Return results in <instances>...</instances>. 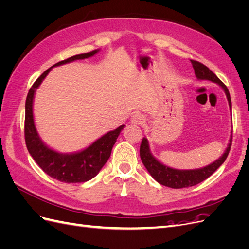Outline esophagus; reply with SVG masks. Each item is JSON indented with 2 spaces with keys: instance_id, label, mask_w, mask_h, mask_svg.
<instances>
[{
  "instance_id": "1",
  "label": "esophagus",
  "mask_w": 249,
  "mask_h": 249,
  "mask_svg": "<svg viewBox=\"0 0 249 249\" xmlns=\"http://www.w3.org/2000/svg\"><path fill=\"white\" fill-rule=\"evenodd\" d=\"M131 123L136 124V125H141L145 123V117L143 116L141 113H136V114H134L131 118Z\"/></svg>"
}]
</instances>
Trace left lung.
<instances>
[{
  "label": "left lung",
  "mask_w": 249,
  "mask_h": 249,
  "mask_svg": "<svg viewBox=\"0 0 249 249\" xmlns=\"http://www.w3.org/2000/svg\"><path fill=\"white\" fill-rule=\"evenodd\" d=\"M191 64L195 72V77L198 80H208L216 84L219 85L223 91L227 95V99L229 102V106L231 109V95L229 92L228 87L225 86L223 83L218 79L216 74L210 71L206 65L201 64L200 62L194 61L191 60ZM231 135L230 138V142L228 144L227 149L224 150L222 156L211 163L205 167L196 168V169H176L169 166H166L163 163H161L159 160L156 159L153 156L152 152H150L149 147V142L146 137H143L141 145H140V158L141 161L144 165L149 175L156 179L158 183L166 186L169 188H173V189H180V188H187V187H192L201 183L202 180L208 178L210 176H212L213 173L219 168L225 159L228 158V155L230 153L231 145Z\"/></svg>",
  "instance_id": "8db88e82"
}]
</instances>
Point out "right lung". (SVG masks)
<instances>
[{
  "label": "right lung",
  "mask_w": 249,
  "mask_h": 249,
  "mask_svg": "<svg viewBox=\"0 0 249 249\" xmlns=\"http://www.w3.org/2000/svg\"><path fill=\"white\" fill-rule=\"evenodd\" d=\"M100 49L72 56L51 66L41 76L35 81L33 86L30 88L26 100V116H25V140L30 155L38 166L53 178H56L64 183H83L93 178L111 155L113 145L120 132L124 130V124L117 129L110 131L96 139L86 148L74 153H59L51 148L40 138L35 126L33 115V102L36 89L40 86L42 81L46 79L49 72L55 66H60L71 63L76 60H83L94 56Z\"/></svg>",
  "instance_id": "1"
}]
</instances>
